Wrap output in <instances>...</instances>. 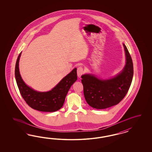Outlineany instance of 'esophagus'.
<instances>
[{
    "instance_id": "34e87169",
    "label": "esophagus",
    "mask_w": 152,
    "mask_h": 152,
    "mask_svg": "<svg viewBox=\"0 0 152 152\" xmlns=\"http://www.w3.org/2000/svg\"><path fill=\"white\" fill-rule=\"evenodd\" d=\"M84 73V69L82 67H78L77 69V74L78 77H80Z\"/></svg>"
}]
</instances>
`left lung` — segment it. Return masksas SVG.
<instances>
[{"label": "left lung", "instance_id": "1", "mask_svg": "<svg viewBox=\"0 0 152 152\" xmlns=\"http://www.w3.org/2000/svg\"><path fill=\"white\" fill-rule=\"evenodd\" d=\"M126 64L119 74L103 80L91 74L81 76L83 94L88 104L96 109H104L119 104L126 95L133 77L132 57L124 43Z\"/></svg>", "mask_w": 152, "mask_h": 152}]
</instances>
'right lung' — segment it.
Here are the masks:
<instances>
[{"label":"right lung","instance_id":"obj_1","mask_svg":"<svg viewBox=\"0 0 152 152\" xmlns=\"http://www.w3.org/2000/svg\"><path fill=\"white\" fill-rule=\"evenodd\" d=\"M20 56L21 52L19 55L15 64V77L24 100L29 106L36 110L44 112L58 110L63 106L71 86L77 79V69L75 68L50 91L39 92L29 87L23 81L19 69Z\"/></svg>","mask_w":152,"mask_h":152}]
</instances>
